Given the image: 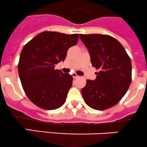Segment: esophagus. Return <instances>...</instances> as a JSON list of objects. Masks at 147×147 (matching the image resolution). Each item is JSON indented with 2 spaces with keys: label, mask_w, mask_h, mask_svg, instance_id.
<instances>
[{
  "label": "esophagus",
  "mask_w": 147,
  "mask_h": 147,
  "mask_svg": "<svg viewBox=\"0 0 147 147\" xmlns=\"http://www.w3.org/2000/svg\"><path fill=\"white\" fill-rule=\"evenodd\" d=\"M72 77H73V78H78L79 76H78V75H77V74L73 73V74H72Z\"/></svg>",
  "instance_id": "obj_1"
}]
</instances>
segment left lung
Listing matches in <instances>:
<instances>
[{"label": "left lung", "instance_id": "obj_1", "mask_svg": "<svg viewBox=\"0 0 147 147\" xmlns=\"http://www.w3.org/2000/svg\"><path fill=\"white\" fill-rule=\"evenodd\" d=\"M89 51L92 67L98 69L95 80H87L81 90L87 105L106 110L122 99L131 82V61L121 44L105 34H80Z\"/></svg>", "mask_w": 147, "mask_h": 147}]
</instances>
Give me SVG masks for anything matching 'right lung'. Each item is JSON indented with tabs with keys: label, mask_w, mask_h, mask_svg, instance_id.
I'll return each mask as SVG.
<instances>
[{
	"label": "right lung",
	"mask_w": 147,
	"mask_h": 147,
	"mask_svg": "<svg viewBox=\"0 0 147 147\" xmlns=\"http://www.w3.org/2000/svg\"><path fill=\"white\" fill-rule=\"evenodd\" d=\"M78 34L44 31L24 45L18 71L23 89L30 100L45 110H55L63 105L73 78L55 69L65 61L68 49L78 43Z\"/></svg>",
	"instance_id": "1"
}]
</instances>
